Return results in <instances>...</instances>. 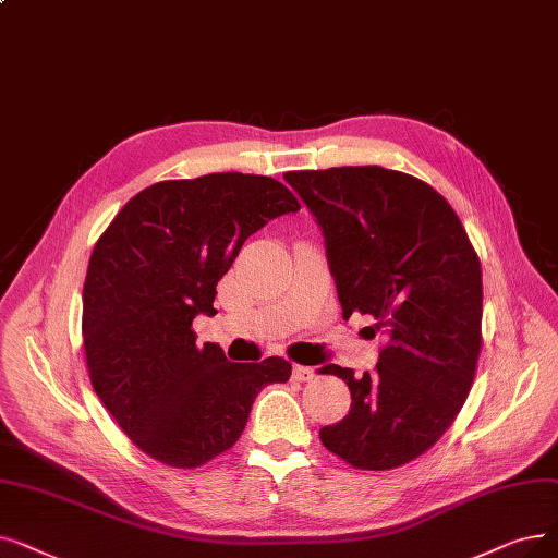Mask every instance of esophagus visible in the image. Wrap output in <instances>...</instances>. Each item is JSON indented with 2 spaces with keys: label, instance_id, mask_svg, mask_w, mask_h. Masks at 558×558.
I'll list each match as a JSON object with an SVG mask.
<instances>
[{
  "label": "esophagus",
  "instance_id": "esophagus-1",
  "mask_svg": "<svg viewBox=\"0 0 558 558\" xmlns=\"http://www.w3.org/2000/svg\"><path fill=\"white\" fill-rule=\"evenodd\" d=\"M292 378H294L296 383H310V380L314 378V369H312V367L296 365V367L292 369Z\"/></svg>",
  "mask_w": 558,
  "mask_h": 558
}]
</instances>
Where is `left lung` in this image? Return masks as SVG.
I'll list each match as a JSON object with an SVG mask.
<instances>
[{
  "label": "left lung",
  "instance_id": "8db88e82",
  "mask_svg": "<svg viewBox=\"0 0 558 558\" xmlns=\"http://www.w3.org/2000/svg\"><path fill=\"white\" fill-rule=\"evenodd\" d=\"M322 228L344 319L369 314L390 342L376 369L326 365L351 390L349 415L319 430L357 470H392L438 442L463 408L481 351V264L451 205L380 166L287 173Z\"/></svg>",
  "mask_w": 558,
  "mask_h": 558
}]
</instances>
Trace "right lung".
<instances>
[{"instance_id":"add662e5","label":"right lung","mask_w":558,"mask_h":558,"mask_svg":"<svg viewBox=\"0 0 558 558\" xmlns=\"http://www.w3.org/2000/svg\"><path fill=\"white\" fill-rule=\"evenodd\" d=\"M299 209L274 178L168 180L136 193L95 244L82 317L93 390L159 463L201 468L228 451L262 387L292 376L282 357L230 362L198 347L191 324L216 312V284L244 241Z\"/></svg>"}]
</instances>
